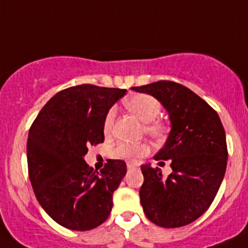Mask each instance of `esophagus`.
Instances as JSON below:
<instances>
[{
  "instance_id": "1",
  "label": "esophagus",
  "mask_w": 248,
  "mask_h": 248,
  "mask_svg": "<svg viewBox=\"0 0 248 248\" xmlns=\"http://www.w3.org/2000/svg\"><path fill=\"white\" fill-rule=\"evenodd\" d=\"M126 168H128V169H134V168H135V165H134V164L128 163V164H126Z\"/></svg>"
}]
</instances>
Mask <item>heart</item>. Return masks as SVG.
<instances>
[{"label":"heart","mask_w":248,"mask_h":248,"mask_svg":"<svg viewBox=\"0 0 248 248\" xmlns=\"http://www.w3.org/2000/svg\"><path fill=\"white\" fill-rule=\"evenodd\" d=\"M124 105L138 119L145 123L144 130L149 137L157 141H163L168 138L170 125L164 120L156 119L161 111V104L156 98L149 94H134L124 100ZM114 119H115V110L110 109L105 115L104 124H103L105 134L110 133ZM148 151L149 146L146 144L122 143L115 148L114 154L119 157H125V159H138L145 155Z\"/></svg>","instance_id":"1"}]
</instances>
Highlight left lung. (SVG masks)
Segmentation results:
<instances>
[{"mask_svg": "<svg viewBox=\"0 0 248 248\" xmlns=\"http://www.w3.org/2000/svg\"><path fill=\"white\" fill-rule=\"evenodd\" d=\"M150 94L168 110L171 130L155 160H169L171 174L141 165L140 202L146 217L174 229L198 220L217 194L227 165L225 129L218 114L185 85L170 80L133 87Z\"/></svg>", "mask_w": 248, "mask_h": 248, "instance_id": "1", "label": "left lung"}]
</instances>
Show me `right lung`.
Masks as SVG:
<instances>
[{"mask_svg": "<svg viewBox=\"0 0 248 248\" xmlns=\"http://www.w3.org/2000/svg\"><path fill=\"white\" fill-rule=\"evenodd\" d=\"M125 89L80 84L48 100L31 125L28 175L37 200L57 223L74 231L102 225L113 194L126 174L123 160H108L100 172L84 161L89 145L104 141V119Z\"/></svg>", "mask_w": 248, "mask_h": 248, "instance_id": "1", "label": "right lung"}]
</instances>
